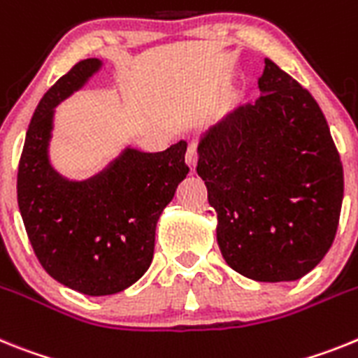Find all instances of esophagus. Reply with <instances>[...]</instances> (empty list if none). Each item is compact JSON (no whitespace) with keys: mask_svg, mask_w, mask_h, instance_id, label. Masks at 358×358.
<instances>
[{"mask_svg":"<svg viewBox=\"0 0 358 358\" xmlns=\"http://www.w3.org/2000/svg\"><path fill=\"white\" fill-rule=\"evenodd\" d=\"M196 142H191L187 148V153H185V162H187V166L191 167V171H194L196 167V162H198V151H196Z\"/></svg>","mask_w":358,"mask_h":358,"instance_id":"obj_1","label":"esophagus"}]
</instances>
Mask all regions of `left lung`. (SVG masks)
Instances as JSON below:
<instances>
[{"instance_id": "8db88e82", "label": "left lung", "mask_w": 358, "mask_h": 358, "mask_svg": "<svg viewBox=\"0 0 358 358\" xmlns=\"http://www.w3.org/2000/svg\"><path fill=\"white\" fill-rule=\"evenodd\" d=\"M257 85L254 104L200 136L196 171L227 265L254 281H295L334 243L343 164L308 90L270 59Z\"/></svg>"}]
</instances>
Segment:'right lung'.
Listing matches in <instances>:
<instances>
[{
  "mask_svg": "<svg viewBox=\"0 0 358 358\" xmlns=\"http://www.w3.org/2000/svg\"><path fill=\"white\" fill-rule=\"evenodd\" d=\"M101 68V59H85L43 95L17 169V203L37 259L55 281L85 295L119 294L144 275L160 214L189 173L185 141L160 153L127 145L85 180L52 166L55 106Z\"/></svg>",
  "mask_w": 358,
  "mask_h": 358,
  "instance_id": "right-lung-1",
  "label": "right lung"
}]
</instances>
